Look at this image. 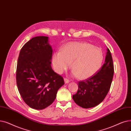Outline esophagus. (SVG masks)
<instances>
[{"label": "esophagus", "instance_id": "obj_1", "mask_svg": "<svg viewBox=\"0 0 131 131\" xmlns=\"http://www.w3.org/2000/svg\"><path fill=\"white\" fill-rule=\"evenodd\" d=\"M64 82H65L66 84H68V83H69L70 82L69 79H68L67 78H64Z\"/></svg>", "mask_w": 131, "mask_h": 131}]
</instances>
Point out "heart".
Segmentation results:
<instances>
[{
	"label": "heart",
	"instance_id": "1",
	"mask_svg": "<svg viewBox=\"0 0 131 131\" xmlns=\"http://www.w3.org/2000/svg\"><path fill=\"white\" fill-rule=\"evenodd\" d=\"M104 54L102 49L90 43L72 42L67 44L61 52L53 57L55 70L61 73L70 65L72 74L80 79H86L95 74L102 67Z\"/></svg>",
	"mask_w": 131,
	"mask_h": 131
}]
</instances>
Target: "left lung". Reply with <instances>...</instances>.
<instances>
[{
	"instance_id": "left-lung-1",
	"label": "left lung",
	"mask_w": 131,
	"mask_h": 131,
	"mask_svg": "<svg viewBox=\"0 0 131 131\" xmlns=\"http://www.w3.org/2000/svg\"><path fill=\"white\" fill-rule=\"evenodd\" d=\"M114 72L113 58L108 48L104 63L101 69L92 77L78 82L77 92L72 96L74 102L86 109L94 107L102 102L110 89Z\"/></svg>"
}]
</instances>
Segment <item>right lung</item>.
<instances>
[{"mask_svg": "<svg viewBox=\"0 0 131 131\" xmlns=\"http://www.w3.org/2000/svg\"><path fill=\"white\" fill-rule=\"evenodd\" d=\"M48 37L38 36L21 48L16 68L17 89L24 102L41 110L55 100L58 90L64 84L63 78L51 67L53 50Z\"/></svg>", "mask_w": 131, "mask_h": 131, "instance_id": "right-lung-1", "label": "right lung"}]
</instances>
